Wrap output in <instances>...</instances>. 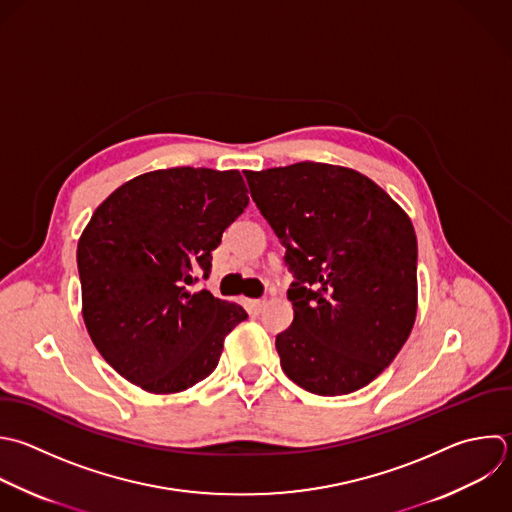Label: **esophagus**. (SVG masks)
<instances>
[{
	"label": "esophagus",
	"mask_w": 512,
	"mask_h": 512,
	"mask_svg": "<svg viewBox=\"0 0 512 512\" xmlns=\"http://www.w3.org/2000/svg\"><path fill=\"white\" fill-rule=\"evenodd\" d=\"M264 304H266L264 298H256V300H248V302H246L250 314H258V312L264 308Z\"/></svg>",
	"instance_id": "1"
}]
</instances>
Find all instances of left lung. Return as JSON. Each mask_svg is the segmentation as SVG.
<instances>
[{"label":"left lung","instance_id":"8db88e82","mask_svg":"<svg viewBox=\"0 0 512 512\" xmlns=\"http://www.w3.org/2000/svg\"><path fill=\"white\" fill-rule=\"evenodd\" d=\"M286 248L292 324L276 336L284 374L320 396L370 384L416 318V234L364 174L318 162L244 172Z\"/></svg>","mask_w":512,"mask_h":512}]
</instances>
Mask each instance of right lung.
Masks as SVG:
<instances>
[{"label": "right lung", "instance_id": "1", "mask_svg": "<svg viewBox=\"0 0 512 512\" xmlns=\"http://www.w3.org/2000/svg\"><path fill=\"white\" fill-rule=\"evenodd\" d=\"M238 170L170 168L112 192L78 242L82 314L104 360L132 384L174 394L218 366L224 338L248 318L192 292L212 250L248 206Z\"/></svg>", "mask_w": 512, "mask_h": 512}]
</instances>
